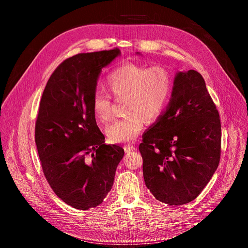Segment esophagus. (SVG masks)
<instances>
[{
	"label": "esophagus",
	"instance_id": "esophagus-1",
	"mask_svg": "<svg viewBox=\"0 0 248 248\" xmlns=\"http://www.w3.org/2000/svg\"><path fill=\"white\" fill-rule=\"evenodd\" d=\"M125 154H130V153H133V151L136 150V147L135 146H132V145H125L124 147Z\"/></svg>",
	"mask_w": 248,
	"mask_h": 248
}]
</instances>
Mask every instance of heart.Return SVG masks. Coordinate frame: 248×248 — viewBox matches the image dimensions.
I'll use <instances>...</instances> for the list:
<instances>
[{
  "instance_id": "b5f03b06",
  "label": "heart",
  "mask_w": 248,
  "mask_h": 248,
  "mask_svg": "<svg viewBox=\"0 0 248 248\" xmlns=\"http://www.w3.org/2000/svg\"><path fill=\"white\" fill-rule=\"evenodd\" d=\"M109 91L115 97H125L127 116L108 124L105 133L110 142L125 143L136 139L147 119L162 114L170 100L173 81L169 72L163 67H146L125 63L115 69L107 78ZM93 111L101 122L112 116L109 95L95 92L93 97Z\"/></svg>"
}]
</instances>
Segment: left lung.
<instances>
[{"instance_id": "8db88e82", "label": "left lung", "mask_w": 248, "mask_h": 248, "mask_svg": "<svg viewBox=\"0 0 248 248\" xmlns=\"http://www.w3.org/2000/svg\"><path fill=\"white\" fill-rule=\"evenodd\" d=\"M142 139L143 177L156 200L178 206L201 194L218 167L221 141L218 111L201 74L177 72L169 104Z\"/></svg>"}]
</instances>
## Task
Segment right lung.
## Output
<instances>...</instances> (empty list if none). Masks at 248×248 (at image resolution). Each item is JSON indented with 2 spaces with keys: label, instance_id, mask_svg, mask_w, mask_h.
Returning a JSON list of instances; mask_svg holds the SVG:
<instances>
[{
  "label": "right lung",
  "instance_id": "right-lung-1",
  "mask_svg": "<svg viewBox=\"0 0 248 248\" xmlns=\"http://www.w3.org/2000/svg\"><path fill=\"white\" fill-rule=\"evenodd\" d=\"M119 55L111 49L63 61L40 102L35 142L44 175L55 195L79 210L103 202L124 155L119 145L105 144L93 111L102 69Z\"/></svg>",
  "mask_w": 248,
  "mask_h": 248
}]
</instances>
